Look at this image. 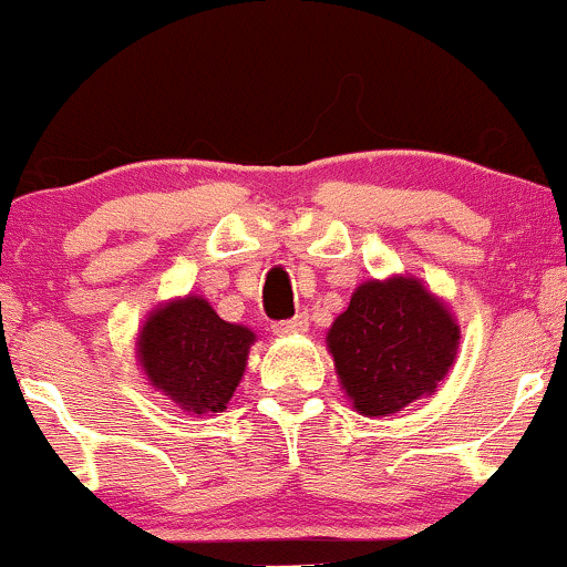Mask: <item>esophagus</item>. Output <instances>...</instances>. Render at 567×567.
<instances>
[{"mask_svg":"<svg viewBox=\"0 0 567 567\" xmlns=\"http://www.w3.org/2000/svg\"><path fill=\"white\" fill-rule=\"evenodd\" d=\"M271 330H275L277 336H298V333H306V330H309V322H306L303 317H296V320L275 322L271 324Z\"/></svg>","mask_w":567,"mask_h":567,"instance_id":"34e87169","label":"esophagus"}]
</instances>
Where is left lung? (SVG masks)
I'll return each mask as SVG.
<instances>
[{"label":"left lung","instance_id":"8db88e82","mask_svg":"<svg viewBox=\"0 0 567 567\" xmlns=\"http://www.w3.org/2000/svg\"><path fill=\"white\" fill-rule=\"evenodd\" d=\"M324 343L351 408L383 419L437 392L455 365L461 324L424 279L392 275L357 285Z\"/></svg>","mask_w":567,"mask_h":567}]
</instances>
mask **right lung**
Here are the masks:
<instances>
[{
	"mask_svg": "<svg viewBox=\"0 0 567 567\" xmlns=\"http://www.w3.org/2000/svg\"><path fill=\"white\" fill-rule=\"evenodd\" d=\"M256 333L220 320L202 296L154 306L135 336V357L154 392L188 415L220 413L243 381Z\"/></svg>",
	"mask_w": 567,
	"mask_h": 567,
	"instance_id": "1",
	"label": "right lung"
}]
</instances>
